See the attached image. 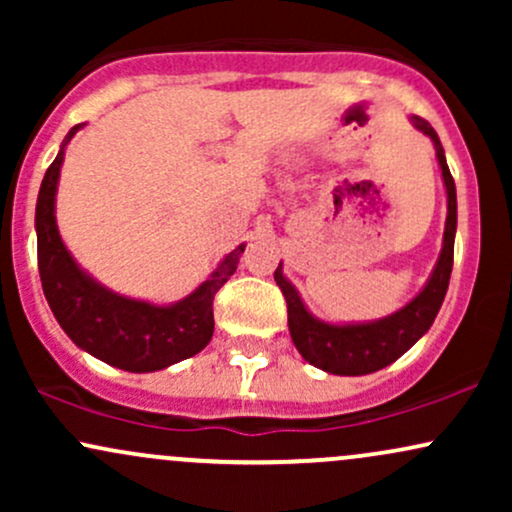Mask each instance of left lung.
<instances>
[{
  "instance_id": "8db88e82",
  "label": "left lung",
  "mask_w": 512,
  "mask_h": 512,
  "mask_svg": "<svg viewBox=\"0 0 512 512\" xmlns=\"http://www.w3.org/2000/svg\"><path fill=\"white\" fill-rule=\"evenodd\" d=\"M411 125L426 137H431L436 146V156L443 170V185L448 192V219H445L443 250L428 276L426 286L411 301L399 308L397 313L380 317L373 322H346V325H332V322L317 320V317L305 308L298 296L296 286L284 276V269L276 267L274 281L286 298L289 308V332L298 354H301L310 366L325 370L332 375H368L375 370L390 366L399 356L419 342L424 334L431 330L440 305H443L445 293H448L452 255H455V231H457V195L455 180H452L448 161H445L443 144H440L436 129H433L424 117H409Z\"/></svg>"
}]
</instances>
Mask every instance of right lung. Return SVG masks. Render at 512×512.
I'll return each mask as SVG.
<instances>
[{"mask_svg": "<svg viewBox=\"0 0 512 512\" xmlns=\"http://www.w3.org/2000/svg\"><path fill=\"white\" fill-rule=\"evenodd\" d=\"M84 125L69 129L52 166L45 173L35 204L38 269L50 310L67 337L129 373H154L199 354L214 334V296L236 272L245 245L223 257L207 281L178 303L154 305L105 289L76 264L62 243L55 219V195L64 149Z\"/></svg>", "mask_w": 512, "mask_h": 512, "instance_id": "right-lung-1", "label": "right lung"}]
</instances>
